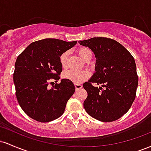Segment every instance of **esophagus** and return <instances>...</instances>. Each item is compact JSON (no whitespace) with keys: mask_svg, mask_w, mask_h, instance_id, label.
<instances>
[{"mask_svg":"<svg viewBox=\"0 0 151 151\" xmlns=\"http://www.w3.org/2000/svg\"><path fill=\"white\" fill-rule=\"evenodd\" d=\"M74 86H75L76 88V90H78V89H80L82 88V84H74Z\"/></svg>","mask_w":151,"mask_h":151,"instance_id":"34e87169","label":"esophagus"}]
</instances>
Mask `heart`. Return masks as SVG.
<instances>
[{"label":"heart","mask_w":151,"mask_h":151,"mask_svg":"<svg viewBox=\"0 0 151 151\" xmlns=\"http://www.w3.org/2000/svg\"><path fill=\"white\" fill-rule=\"evenodd\" d=\"M77 52L84 61L88 58L91 57V52L89 48L82 47L77 50ZM67 58H68V52H65L62 53L60 58V61L62 67H67ZM90 74L88 71H76V70H67L65 71L62 74L64 79L70 80L74 84H80L84 81L86 80L89 77Z\"/></svg>","instance_id":"heart-1"}]
</instances>
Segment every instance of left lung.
<instances>
[{
  "label": "left lung",
  "mask_w": 151,
  "mask_h": 151,
  "mask_svg": "<svg viewBox=\"0 0 151 151\" xmlns=\"http://www.w3.org/2000/svg\"><path fill=\"white\" fill-rule=\"evenodd\" d=\"M79 42L91 49L96 58V72L83 84L88 93L84 109L100 121L117 120L129 110L136 98L138 79L134 58L122 45L110 38L92 37ZM92 83L105 89L93 86Z\"/></svg>",
  "instance_id": "obj_1"
}]
</instances>
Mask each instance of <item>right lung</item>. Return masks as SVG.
I'll use <instances>...</instances> for the list:
<instances>
[{"label":"right lung","instance_id":"1","mask_svg":"<svg viewBox=\"0 0 151 151\" xmlns=\"http://www.w3.org/2000/svg\"><path fill=\"white\" fill-rule=\"evenodd\" d=\"M77 41L47 38L29 45L17 58L13 81L15 95L23 111L40 122H49L63 114L75 91L72 81L62 79L50 89V79L59 80L62 71L60 58Z\"/></svg>","mask_w":151,"mask_h":151}]
</instances>
